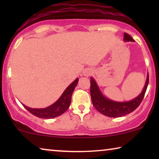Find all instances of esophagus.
I'll return each mask as SVG.
<instances>
[{
  "instance_id": "esophagus-1",
  "label": "esophagus",
  "mask_w": 159,
  "mask_h": 159,
  "mask_svg": "<svg viewBox=\"0 0 159 159\" xmlns=\"http://www.w3.org/2000/svg\"><path fill=\"white\" fill-rule=\"evenodd\" d=\"M93 74V70H91L90 69H86L83 71V75L85 77H89Z\"/></svg>"
}]
</instances>
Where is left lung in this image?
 Segmentation results:
<instances>
[{
	"mask_svg": "<svg viewBox=\"0 0 159 159\" xmlns=\"http://www.w3.org/2000/svg\"><path fill=\"white\" fill-rule=\"evenodd\" d=\"M124 41L134 42L132 37L127 33L124 34ZM149 77L148 73L146 82L140 94L131 101L119 102L106 98L100 90L95 80L93 77H90V95L93 106L98 111L108 117L115 118L125 116L133 111L140 106L146 92Z\"/></svg>",
	"mask_w": 159,
	"mask_h": 159,
	"instance_id": "left-lung-1",
	"label": "left lung"
}]
</instances>
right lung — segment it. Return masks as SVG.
Returning <instances> with one entry per match:
<instances>
[{
  "mask_svg": "<svg viewBox=\"0 0 159 159\" xmlns=\"http://www.w3.org/2000/svg\"><path fill=\"white\" fill-rule=\"evenodd\" d=\"M79 79L77 78L75 81L69 84L64 91L61 97L52 105L45 108H32L22 103L26 109L32 114L43 119H53L57 117L66 111L71 104V95L77 86Z\"/></svg>",
  "mask_w": 159,
  "mask_h": 159,
  "instance_id": "right-lung-1",
  "label": "right lung"
}]
</instances>
